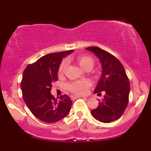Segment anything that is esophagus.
Listing matches in <instances>:
<instances>
[{"instance_id": "obj_1", "label": "esophagus", "mask_w": 151, "mask_h": 151, "mask_svg": "<svg viewBox=\"0 0 151 151\" xmlns=\"http://www.w3.org/2000/svg\"><path fill=\"white\" fill-rule=\"evenodd\" d=\"M70 98H71V99L74 100V99H76L81 98V96H70Z\"/></svg>"}]
</instances>
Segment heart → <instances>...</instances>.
Returning <instances> with one entry per match:
<instances>
[{
    "label": "heart",
    "mask_w": 151,
    "mask_h": 151,
    "mask_svg": "<svg viewBox=\"0 0 151 151\" xmlns=\"http://www.w3.org/2000/svg\"><path fill=\"white\" fill-rule=\"evenodd\" d=\"M77 62L83 70L88 71L91 70L94 65V60L93 58L89 55H81L77 57ZM67 66V60H63L58 68V74L60 76H62L65 74L66 68ZM91 81L88 79H83L76 81H72L68 83L66 85L67 89L70 92L77 95H84L87 93L88 89L91 86Z\"/></svg>",
    "instance_id": "obj_1"
}]
</instances>
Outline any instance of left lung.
<instances>
[{"instance_id": "8db88e82", "label": "left lung", "mask_w": 151, "mask_h": 151, "mask_svg": "<svg viewBox=\"0 0 151 151\" xmlns=\"http://www.w3.org/2000/svg\"><path fill=\"white\" fill-rule=\"evenodd\" d=\"M86 49L96 55L102 66V75L93 92L99 96L105 93L97 108L91 111V115L101 122L111 123L119 119L127 107L129 79L124 66L113 55L97 47Z\"/></svg>"}]
</instances>
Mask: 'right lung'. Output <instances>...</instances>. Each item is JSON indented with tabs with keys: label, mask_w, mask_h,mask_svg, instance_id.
<instances>
[{
	"label": "right lung",
	"mask_w": 151,
	"mask_h": 151,
	"mask_svg": "<svg viewBox=\"0 0 151 151\" xmlns=\"http://www.w3.org/2000/svg\"><path fill=\"white\" fill-rule=\"evenodd\" d=\"M73 50L47 54L26 67L22 74V98L33 115L46 123H55L70 112L72 101L67 95L60 99L51 94L52 84L58 80V68L64 57Z\"/></svg>",
	"instance_id": "add662e5"
}]
</instances>
